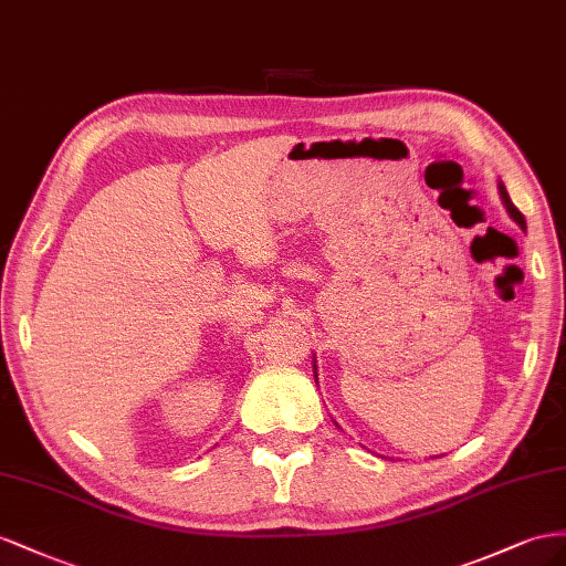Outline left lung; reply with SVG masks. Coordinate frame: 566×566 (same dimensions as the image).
<instances>
[{
    "label": "left lung",
    "instance_id": "1",
    "mask_svg": "<svg viewBox=\"0 0 566 566\" xmlns=\"http://www.w3.org/2000/svg\"><path fill=\"white\" fill-rule=\"evenodd\" d=\"M497 191H500V199H503V203H505V208H507L510 218H512L516 224H520L522 230H526V220H524V216H522L520 211H516L514 203L510 201V193H507V189H505V185H503V182H497ZM313 369H315L313 375H315V381H317V365H313Z\"/></svg>",
    "mask_w": 566,
    "mask_h": 566
}]
</instances>
